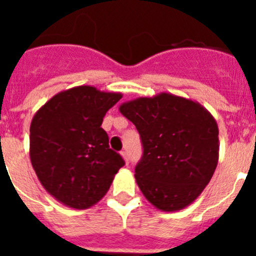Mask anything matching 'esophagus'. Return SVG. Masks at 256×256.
I'll list each match as a JSON object with an SVG mask.
<instances>
[{"label": "esophagus", "mask_w": 256, "mask_h": 256, "mask_svg": "<svg viewBox=\"0 0 256 256\" xmlns=\"http://www.w3.org/2000/svg\"><path fill=\"white\" fill-rule=\"evenodd\" d=\"M120 155H122V158L124 159V162H126V164H128V162H130V159H128V155H126V151H122Z\"/></svg>", "instance_id": "esophagus-1"}]
</instances>
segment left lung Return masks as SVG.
Masks as SVG:
<instances>
[{"label": "left lung", "instance_id": "1", "mask_svg": "<svg viewBox=\"0 0 256 256\" xmlns=\"http://www.w3.org/2000/svg\"><path fill=\"white\" fill-rule=\"evenodd\" d=\"M119 112L141 136L144 156L134 178L146 200L169 212L191 205L218 165L219 130L212 112L169 92L126 101Z\"/></svg>", "mask_w": 256, "mask_h": 256}]
</instances>
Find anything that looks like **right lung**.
<instances>
[{"label":"right lung","instance_id":"1","mask_svg":"<svg viewBox=\"0 0 256 256\" xmlns=\"http://www.w3.org/2000/svg\"><path fill=\"white\" fill-rule=\"evenodd\" d=\"M122 97L78 86L51 97L32 119V166L44 188L65 206L83 210L96 205L124 165L101 128L106 112Z\"/></svg>","mask_w":256,"mask_h":256}]
</instances>
